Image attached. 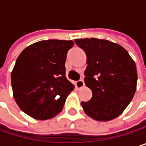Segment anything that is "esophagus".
I'll return each mask as SVG.
<instances>
[{
	"instance_id": "34e87169",
	"label": "esophagus",
	"mask_w": 146,
	"mask_h": 146,
	"mask_svg": "<svg viewBox=\"0 0 146 146\" xmlns=\"http://www.w3.org/2000/svg\"><path fill=\"white\" fill-rule=\"evenodd\" d=\"M84 86V82L83 79H80V80H78V81L76 82V87H77L78 89H81V88H83Z\"/></svg>"
}]
</instances>
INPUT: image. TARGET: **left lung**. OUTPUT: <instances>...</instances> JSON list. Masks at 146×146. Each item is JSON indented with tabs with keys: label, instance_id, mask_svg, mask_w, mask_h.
Wrapping results in <instances>:
<instances>
[{
	"label": "left lung",
	"instance_id": "8db88e82",
	"mask_svg": "<svg viewBox=\"0 0 146 146\" xmlns=\"http://www.w3.org/2000/svg\"><path fill=\"white\" fill-rule=\"evenodd\" d=\"M86 54L84 83L92 98L81 102L91 118L106 122L117 117L132 101L137 86L134 61L120 44L96 38L76 39Z\"/></svg>",
	"mask_w": 146,
	"mask_h": 146
}]
</instances>
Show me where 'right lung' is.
I'll return each instance as SVG.
<instances>
[{
    "instance_id": "right-lung-1",
    "label": "right lung",
    "mask_w": 146,
    "mask_h": 146,
    "mask_svg": "<svg viewBox=\"0 0 146 146\" xmlns=\"http://www.w3.org/2000/svg\"><path fill=\"white\" fill-rule=\"evenodd\" d=\"M73 40H41L26 47L11 74L19 108L38 120L59 114L74 85L66 78L65 62Z\"/></svg>"
}]
</instances>
